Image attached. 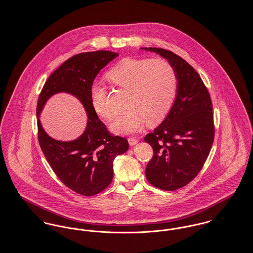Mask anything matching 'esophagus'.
<instances>
[{
    "label": "esophagus",
    "mask_w": 253,
    "mask_h": 253,
    "mask_svg": "<svg viewBox=\"0 0 253 253\" xmlns=\"http://www.w3.org/2000/svg\"><path fill=\"white\" fill-rule=\"evenodd\" d=\"M128 142H129L130 146H134V145H136L139 142V140L137 138H129Z\"/></svg>",
    "instance_id": "1"
}]
</instances>
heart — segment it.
Masks as SVG:
<instances>
[{"label": "heart", "instance_id": "b5f03b06", "mask_svg": "<svg viewBox=\"0 0 253 253\" xmlns=\"http://www.w3.org/2000/svg\"><path fill=\"white\" fill-rule=\"evenodd\" d=\"M114 87L127 91L128 107L111 124L117 134H133L144 124L156 125L169 113L177 93V75L173 65L161 57H125L116 62L105 74ZM91 103L101 118L110 120L114 111L108 102V94L101 85L91 89Z\"/></svg>", "mask_w": 253, "mask_h": 253}]
</instances>
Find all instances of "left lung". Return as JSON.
Wrapping results in <instances>:
<instances>
[{"label":"left lung","instance_id":"left-lung-1","mask_svg":"<svg viewBox=\"0 0 253 253\" xmlns=\"http://www.w3.org/2000/svg\"><path fill=\"white\" fill-rule=\"evenodd\" d=\"M143 49L165 57L177 75V96L168 115L145 137L153 150L146 168L148 181L175 191L197 177L208 157L215 134L212 101L201 76L184 58L164 49Z\"/></svg>","mask_w":253,"mask_h":253}]
</instances>
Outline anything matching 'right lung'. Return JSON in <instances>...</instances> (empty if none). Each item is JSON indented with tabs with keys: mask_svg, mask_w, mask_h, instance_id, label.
<instances>
[{
	"mask_svg": "<svg viewBox=\"0 0 253 253\" xmlns=\"http://www.w3.org/2000/svg\"><path fill=\"white\" fill-rule=\"evenodd\" d=\"M117 55L113 51H96L71 56L51 73L38 98L36 113L41 150L58 179L73 192L86 197L95 196L109 186L115 156L129 149L126 138L111 134L91 103V89L96 76ZM60 91L78 97L88 115L85 132L71 142L51 138L39 119L45 101Z\"/></svg>",
	"mask_w": 253,
	"mask_h": 253,
	"instance_id": "1",
	"label": "right lung"
}]
</instances>
